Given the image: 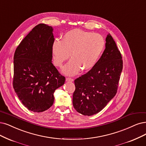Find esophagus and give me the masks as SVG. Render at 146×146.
<instances>
[{
    "label": "esophagus",
    "instance_id": "esophagus-1",
    "mask_svg": "<svg viewBox=\"0 0 146 146\" xmlns=\"http://www.w3.org/2000/svg\"><path fill=\"white\" fill-rule=\"evenodd\" d=\"M66 80L67 82H73L74 79L73 78H67Z\"/></svg>",
    "mask_w": 146,
    "mask_h": 146
}]
</instances>
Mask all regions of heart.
Here are the masks:
<instances>
[{
	"label": "heart",
	"instance_id": "1",
	"mask_svg": "<svg viewBox=\"0 0 146 146\" xmlns=\"http://www.w3.org/2000/svg\"><path fill=\"white\" fill-rule=\"evenodd\" d=\"M105 47V41L99 34L78 29L65 34L61 40L55 39L52 44L53 61L58 67L70 56L72 59L62 69L68 75L77 74L80 68L88 70L98 61Z\"/></svg>",
	"mask_w": 146,
	"mask_h": 146
}]
</instances>
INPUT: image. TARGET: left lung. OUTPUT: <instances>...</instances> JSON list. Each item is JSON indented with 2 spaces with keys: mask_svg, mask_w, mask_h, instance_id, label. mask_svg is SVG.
<instances>
[{
  "mask_svg": "<svg viewBox=\"0 0 146 146\" xmlns=\"http://www.w3.org/2000/svg\"><path fill=\"white\" fill-rule=\"evenodd\" d=\"M105 47L95 66L74 80L73 105L84 115L101 111L117 92L123 69L121 54L110 34L106 38Z\"/></svg>",
  "mask_w": 146,
  "mask_h": 146,
  "instance_id": "8db88e82",
  "label": "left lung"
}]
</instances>
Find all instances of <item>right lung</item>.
I'll list each match as a JSON object with an SVG mask.
<instances>
[{"instance_id":"add662e5","label":"right lung","mask_w":146,"mask_h":146,"mask_svg":"<svg viewBox=\"0 0 146 146\" xmlns=\"http://www.w3.org/2000/svg\"><path fill=\"white\" fill-rule=\"evenodd\" d=\"M52 26L36 25L20 42L14 55L13 88L23 105L35 112L50 108L55 90L66 80L52 63Z\"/></svg>"}]
</instances>
